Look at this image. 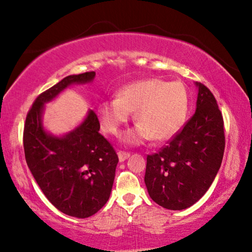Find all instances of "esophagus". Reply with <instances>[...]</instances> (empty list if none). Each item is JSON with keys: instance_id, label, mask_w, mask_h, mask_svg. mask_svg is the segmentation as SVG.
<instances>
[{"instance_id": "1", "label": "esophagus", "mask_w": 252, "mask_h": 252, "mask_svg": "<svg viewBox=\"0 0 252 252\" xmlns=\"http://www.w3.org/2000/svg\"><path fill=\"white\" fill-rule=\"evenodd\" d=\"M117 156H119L120 161H124L130 157V152H126V151H119V152H117Z\"/></svg>"}]
</instances>
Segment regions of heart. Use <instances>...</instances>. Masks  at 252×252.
Here are the masks:
<instances>
[{
	"mask_svg": "<svg viewBox=\"0 0 252 252\" xmlns=\"http://www.w3.org/2000/svg\"><path fill=\"white\" fill-rule=\"evenodd\" d=\"M189 98L180 82L146 78L130 83L117 91L116 99L100 103L98 113L103 131L116 136L135 113V129L126 133L128 143H140L150 137L156 142L175 135L186 122Z\"/></svg>",
	"mask_w": 252,
	"mask_h": 252,
	"instance_id": "b5f03b06",
	"label": "heart"
}]
</instances>
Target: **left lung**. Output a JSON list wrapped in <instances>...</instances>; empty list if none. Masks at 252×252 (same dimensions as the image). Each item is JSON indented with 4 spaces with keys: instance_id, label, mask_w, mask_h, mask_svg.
<instances>
[{
    "instance_id": "1",
    "label": "left lung",
    "mask_w": 252,
    "mask_h": 252,
    "mask_svg": "<svg viewBox=\"0 0 252 252\" xmlns=\"http://www.w3.org/2000/svg\"><path fill=\"white\" fill-rule=\"evenodd\" d=\"M197 86L196 112L166 146L146 158L144 181L150 197L168 210H184L198 202L223 158L222 114L213 93L202 83Z\"/></svg>"
}]
</instances>
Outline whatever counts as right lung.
Listing matches in <instances>:
<instances>
[{
  "mask_svg": "<svg viewBox=\"0 0 252 252\" xmlns=\"http://www.w3.org/2000/svg\"><path fill=\"white\" fill-rule=\"evenodd\" d=\"M94 76V71L68 76L39 94L26 115L23 132L26 163L40 189L59 211L76 218L93 216L109 199L119 157L99 132L94 110L61 138L43 130L41 113L43 103L65 87L91 82Z\"/></svg>",
  "mask_w": 252,
  "mask_h": 252,
  "instance_id": "add662e5",
  "label": "right lung"
}]
</instances>
